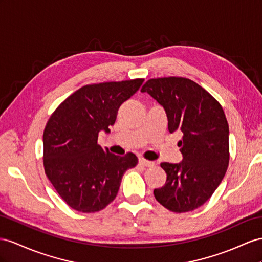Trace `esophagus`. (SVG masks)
Wrapping results in <instances>:
<instances>
[{"label": "esophagus", "mask_w": 262, "mask_h": 262, "mask_svg": "<svg viewBox=\"0 0 262 262\" xmlns=\"http://www.w3.org/2000/svg\"><path fill=\"white\" fill-rule=\"evenodd\" d=\"M139 165L145 166V167H152L154 165H155V163L150 162V160H146V159H144V158H140V159H139Z\"/></svg>", "instance_id": "34e87169"}]
</instances>
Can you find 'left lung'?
I'll use <instances>...</instances> for the list:
<instances>
[{
    "instance_id": "8db88e82",
    "label": "left lung",
    "mask_w": 262,
    "mask_h": 262,
    "mask_svg": "<svg viewBox=\"0 0 262 262\" xmlns=\"http://www.w3.org/2000/svg\"><path fill=\"white\" fill-rule=\"evenodd\" d=\"M140 92L148 93L164 107L168 130L183 135L178 142L183 160L160 164L167 179L154 196L173 212L196 209L217 189L229 164V126L223 107L185 77L151 78Z\"/></svg>"
}]
</instances>
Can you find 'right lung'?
Segmentation results:
<instances>
[{
  "instance_id": "right-lung-1",
  "label": "right lung",
  "mask_w": 262,
  "mask_h": 262,
  "mask_svg": "<svg viewBox=\"0 0 262 262\" xmlns=\"http://www.w3.org/2000/svg\"><path fill=\"white\" fill-rule=\"evenodd\" d=\"M144 78L85 85L52 114L43 134L45 173L73 209L96 212L116 198L135 154L117 156L97 144L98 133H110L119 106L135 94Z\"/></svg>"
}]
</instances>
